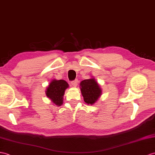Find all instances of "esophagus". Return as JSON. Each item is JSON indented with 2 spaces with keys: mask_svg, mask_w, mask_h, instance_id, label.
I'll return each mask as SVG.
<instances>
[{
  "mask_svg": "<svg viewBox=\"0 0 155 155\" xmlns=\"http://www.w3.org/2000/svg\"><path fill=\"white\" fill-rule=\"evenodd\" d=\"M78 84V80H75L74 81H73L71 83V85H72L73 87H77Z\"/></svg>",
  "mask_w": 155,
  "mask_h": 155,
  "instance_id": "esophagus-1",
  "label": "esophagus"
}]
</instances>
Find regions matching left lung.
<instances>
[{
    "instance_id": "obj_1",
    "label": "left lung",
    "mask_w": 155,
    "mask_h": 155,
    "mask_svg": "<svg viewBox=\"0 0 155 155\" xmlns=\"http://www.w3.org/2000/svg\"><path fill=\"white\" fill-rule=\"evenodd\" d=\"M80 85L84 100L87 104H95L102 95L101 87L93 77L81 81Z\"/></svg>"
}]
</instances>
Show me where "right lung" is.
Segmentation results:
<instances>
[{
  "label": "right lung",
  "instance_id": "1",
  "mask_svg": "<svg viewBox=\"0 0 155 155\" xmlns=\"http://www.w3.org/2000/svg\"><path fill=\"white\" fill-rule=\"evenodd\" d=\"M69 87V85L64 80H52L47 87V97L56 106H62L63 104V98L65 91Z\"/></svg>",
  "mask_w": 155,
  "mask_h": 155
}]
</instances>
